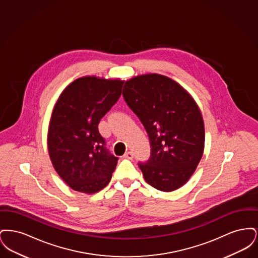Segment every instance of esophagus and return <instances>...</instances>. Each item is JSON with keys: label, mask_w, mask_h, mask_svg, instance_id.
I'll use <instances>...</instances> for the list:
<instances>
[{"label": "esophagus", "mask_w": 258, "mask_h": 258, "mask_svg": "<svg viewBox=\"0 0 258 258\" xmlns=\"http://www.w3.org/2000/svg\"><path fill=\"white\" fill-rule=\"evenodd\" d=\"M123 158L124 159H128V160H132L134 158V153L132 151H128L126 152L124 155H123Z\"/></svg>", "instance_id": "obj_1"}]
</instances>
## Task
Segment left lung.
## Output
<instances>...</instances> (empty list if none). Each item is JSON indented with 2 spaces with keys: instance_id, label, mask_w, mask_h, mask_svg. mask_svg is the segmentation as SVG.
Returning a JSON list of instances; mask_svg holds the SVG:
<instances>
[{
  "instance_id": "8db88e82",
  "label": "left lung",
  "mask_w": 258,
  "mask_h": 258,
  "mask_svg": "<svg viewBox=\"0 0 258 258\" xmlns=\"http://www.w3.org/2000/svg\"><path fill=\"white\" fill-rule=\"evenodd\" d=\"M123 96L149 136L151 156L138 163L146 182L161 191L181 187L204 150V122L197 102L177 82L157 74L126 81Z\"/></svg>"
}]
</instances>
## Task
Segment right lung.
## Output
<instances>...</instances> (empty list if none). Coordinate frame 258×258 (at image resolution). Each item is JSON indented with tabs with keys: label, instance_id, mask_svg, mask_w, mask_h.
Listing matches in <instances>:
<instances>
[{
	"label": "right lung",
	"instance_id": "obj_1",
	"mask_svg": "<svg viewBox=\"0 0 258 258\" xmlns=\"http://www.w3.org/2000/svg\"><path fill=\"white\" fill-rule=\"evenodd\" d=\"M123 81L96 76L76 79L58 98L48 130L55 170L73 189L95 194L110 182L118 158L98 132L100 119L122 94Z\"/></svg>",
	"mask_w": 258,
	"mask_h": 258
}]
</instances>
